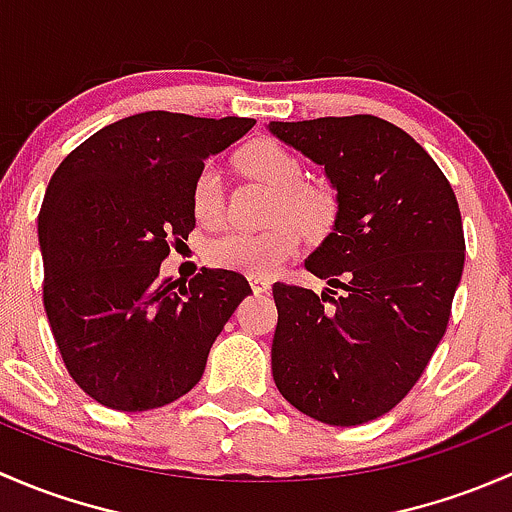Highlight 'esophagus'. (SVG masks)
<instances>
[{"label": "esophagus", "mask_w": 512, "mask_h": 512, "mask_svg": "<svg viewBox=\"0 0 512 512\" xmlns=\"http://www.w3.org/2000/svg\"><path fill=\"white\" fill-rule=\"evenodd\" d=\"M250 287H252V292L255 294H267L270 292V282L267 280H262V277H250Z\"/></svg>", "instance_id": "1"}]
</instances>
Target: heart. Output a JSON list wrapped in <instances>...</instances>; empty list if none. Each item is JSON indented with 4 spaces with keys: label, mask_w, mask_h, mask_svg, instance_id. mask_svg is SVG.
Wrapping results in <instances>:
<instances>
[{
    "label": "heart",
    "mask_w": 512,
    "mask_h": 512,
    "mask_svg": "<svg viewBox=\"0 0 512 512\" xmlns=\"http://www.w3.org/2000/svg\"><path fill=\"white\" fill-rule=\"evenodd\" d=\"M242 168L275 190L265 230H223L205 245V260L220 270L272 277L302 247V224L319 230L332 220L334 198L327 188L302 183V160L282 143L262 138L240 153ZM193 213L200 223H218L225 213V180L215 160L200 165L193 183Z\"/></svg>",
    "instance_id": "heart-1"
}]
</instances>
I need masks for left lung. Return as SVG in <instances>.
<instances>
[{"instance_id":"obj_1","label":"left lung","mask_w":512,"mask_h":512,"mask_svg":"<svg viewBox=\"0 0 512 512\" xmlns=\"http://www.w3.org/2000/svg\"><path fill=\"white\" fill-rule=\"evenodd\" d=\"M267 128L324 165L337 190L332 232L304 262L329 287L322 297L272 287L280 314L272 376L317 421H374L414 389L446 334L466 260L458 200L436 160L384 118Z\"/></svg>"}]
</instances>
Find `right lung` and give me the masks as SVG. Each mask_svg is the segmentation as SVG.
I'll return each instance as SVG.
<instances>
[{"label":"right lung","instance_id":"obj_1","mask_svg":"<svg viewBox=\"0 0 512 512\" xmlns=\"http://www.w3.org/2000/svg\"><path fill=\"white\" fill-rule=\"evenodd\" d=\"M252 118L146 111L86 138L51 175L39 210L44 309L71 379L116 411L188 394L237 304L230 270L160 280L170 245L195 227L193 183Z\"/></svg>","mask_w":512,"mask_h":512}]
</instances>
